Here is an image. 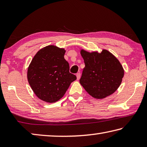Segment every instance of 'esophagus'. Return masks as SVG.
<instances>
[{
	"mask_svg": "<svg viewBox=\"0 0 147 147\" xmlns=\"http://www.w3.org/2000/svg\"><path fill=\"white\" fill-rule=\"evenodd\" d=\"M76 78H77V80H78L80 78V73H76Z\"/></svg>",
	"mask_w": 147,
	"mask_h": 147,
	"instance_id": "esophagus-1",
	"label": "esophagus"
}]
</instances>
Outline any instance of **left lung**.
Masks as SVG:
<instances>
[{"label":"left lung","instance_id":"1","mask_svg":"<svg viewBox=\"0 0 147 147\" xmlns=\"http://www.w3.org/2000/svg\"><path fill=\"white\" fill-rule=\"evenodd\" d=\"M85 63L80 83L93 97L106 98L120 86L124 69L119 61L107 50L89 53L81 50Z\"/></svg>","mask_w":147,"mask_h":147}]
</instances>
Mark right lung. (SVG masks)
<instances>
[{
	"instance_id": "obj_1",
	"label": "right lung",
	"mask_w": 147,
	"mask_h": 147,
	"mask_svg": "<svg viewBox=\"0 0 147 147\" xmlns=\"http://www.w3.org/2000/svg\"><path fill=\"white\" fill-rule=\"evenodd\" d=\"M65 51L49 45L36 53L27 72L28 83L38 97L49 103L63 97L76 76L69 73V64L64 58Z\"/></svg>"
}]
</instances>
